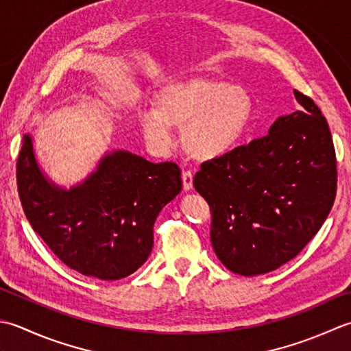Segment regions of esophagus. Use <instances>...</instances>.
<instances>
[{
	"instance_id": "34e87169",
	"label": "esophagus",
	"mask_w": 351,
	"mask_h": 351,
	"mask_svg": "<svg viewBox=\"0 0 351 351\" xmlns=\"http://www.w3.org/2000/svg\"><path fill=\"white\" fill-rule=\"evenodd\" d=\"M182 180H183V189L184 191L192 189V182H194V174H192V171H189V169L183 171Z\"/></svg>"
}]
</instances>
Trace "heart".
Instances as JSON below:
<instances>
[{"instance_id":"obj_1","label":"heart","mask_w":351,"mask_h":351,"mask_svg":"<svg viewBox=\"0 0 351 351\" xmlns=\"http://www.w3.org/2000/svg\"><path fill=\"white\" fill-rule=\"evenodd\" d=\"M254 101L242 86L209 78H189L163 88L154 110H142L139 124L149 145L168 149L173 127L183 128V145L191 156L210 160L230 153L250 130Z\"/></svg>"}]
</instances>
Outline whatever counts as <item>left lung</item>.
<instances>
[{
  "label": "left lung",
  "mask_w": 351,
  "mask_h": 351,
  "mask_svg": "<svg viewBox=\"0 0 351 351\" xmlns=\"http://www.w3.org/2000/svg\"><path fill=\"white\" fill-rule=\"evenodd\" d=\"M269 133L202 163L194 186L210 209L218 259L241 276L269 273L302 252L330 212L338 183L330 128L313 99Z\"/></svg>",
  "instance_id": "left-lung-1"
}]
</instances>
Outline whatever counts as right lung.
Returning <instances> with one entry per match:
<instances>
[{"label": "right lung", "instance_id": "right-lung-1", "mask_svg": "<svg viewBox=\"0 0 351 351\" xmlns=\"http://www.w3.org/2000/svg\"><path fill=\"white\" fill-rule=\"evenodd\" d=\"M16 183L28 223L71 269L101 280L134 273L153 250L162 207L182 191L174 162L152 163L127 152L106 156L83 184L71 191L49 184L25 134Z\"/></svg>", "mask_w": 351, "mask_h": 351}]
</instances>
